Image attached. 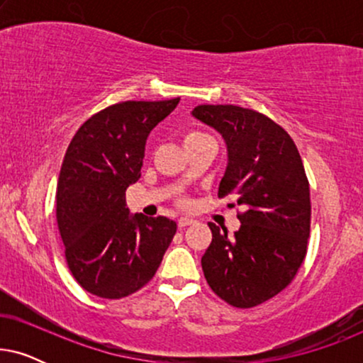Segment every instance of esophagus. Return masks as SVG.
I'll list each match as a JSON object with an SVG mask.
<instances>
[{
    "mask_svg": "<svg viewBox=\"0 0 363 363\" xmlns=\"http://www.w3.org/2000/svg\"><path fill=\"white\" fill-rule=\"evenodd\" d=\"M193 223H195V220H193V218H190V216H182L180 220H178V226L185 228V226L193 225Z\"/></svg>",
    "mask_w": 363,
    "mask_h": 363,
    "instance_id": "esophagus-1",
    "label": "esophagus"
}]
</instances>
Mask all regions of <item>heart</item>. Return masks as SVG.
Listing matches in <instances>:
<instances>
[{"label": "heart", "instance_id": "obj_1", "mask_svg": "<svg viewBox=\"0 0 363 363\" xmlns=\"http://www.w3.org/2000/svg\"><path fill=\"white\" fill-rule=\"evenodd\" d=\"M208 135H205V133H200V132H190L186 133L185 135V143L188 142H195V140H200V138H205Z\"/></svg>", "mask_w": 363, "mask_h": 363}]
</instances>
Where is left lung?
I'll return each mask as SVG.
<instances>
[{
    "instance_id": "1",
    "label": "left lung",
    "mask_w": 363,
    "mask_h": 363,
    "mask_svg": "<svg viewBox=\"0 0 363 363\" xmlns=\"http://www.w3.org/2000/svg\"><path fill=\"white\" fill-rule=\"evenodd\" d=\"M191 116L226 142L218 196L246 206L235 235L208 225L213 240L201 257L206 282L228 304L259 306L287 287L306 257L311 196L301 155L284 128L251 108L198 106Z\"/></svg>"
}]
</instances>
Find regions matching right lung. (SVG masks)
<instances>
[{
	"label": "right lung",
	"instance_id": "1",
	"mask_svg": "<svg viewBox=\"0 0 363 363\" xmlns=\"http://www.w3.org/2000/svg\"><path fill=\"white\" fill-rule=\"evenodd\" d=\"M180 99L127 101L81 125L59 173L56 216L74 279L104 299H121L155 276L177 233L165 216L130 215L125 191L140 178L150 132Z\"/></svg>",
	"mask_w": 363,
	"mask_h": 363
}]
</instances>
